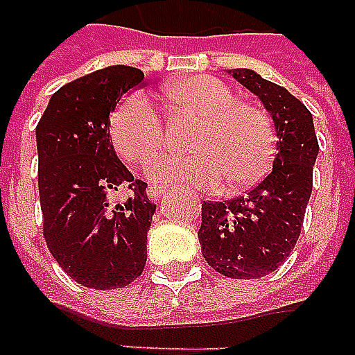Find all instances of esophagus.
<instances>
[{
	"label": "esophagus",
	"instance_id": "34e87169",
	"mask_svg": "<svg viewBox=\"0 0 355 355\" xmlns=\"http://www.w3.org/2000/svg\"><path fill=\"white\" fill-rule=\"evenodd\" d=\"M146 193H148V196L151 200H159L164 194V187H161V185H149Z\"/></svg>",
	"mask_w": 355,
	"mask_h": 355
}]
</instances>
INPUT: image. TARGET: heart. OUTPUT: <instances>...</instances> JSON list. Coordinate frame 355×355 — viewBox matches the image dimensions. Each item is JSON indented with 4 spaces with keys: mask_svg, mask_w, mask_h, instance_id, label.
<instances>
[{
    "mask_svg": "<svg viewBox=\"0 0 355 355\" xmlns=\"http://www.w3.org/2000/svg\"><path fill=\"white\" fill-rule=\"evenodd\" d=\"M166 97L181 116L200 119L191 137V155H162L148 175L157 183L185 181L234 189L257 183L275 155V132L269 116L252 103L238 101L223 80L209 74L181 78L166 87ZM110 138L117 155L129 164H144L164 149L166 129L144 93H130L112 110Z\"/></svg>",
    "mask_w": 355,
    "mask_h": 355,
    "instance_id": "1",
    "label": "heart"
}]
</instances>
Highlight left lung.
I'll return each mask as SVG.
<instances>
[{
  "label": "left lung",
  "mask_w": 355,
  "mask_h": 355,
  "mask_svg": "<svg viewBox=\"0 0 355 355\" xmlns=\"http://www.w3.org/2000/svg\"><path fill=\"white\" fill-rule=\"evenodd\" d=\"M228 73L252 92L273 117V170L243 196L202 204L198 239L206 262L230 279H258L275 271L294 250L313 193L318 155L313 114L286 87L250 69Z\"/></svg>",
  "instance_id": "obj_1"
}]
</instances>
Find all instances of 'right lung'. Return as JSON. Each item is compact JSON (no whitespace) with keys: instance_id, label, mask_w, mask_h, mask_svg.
Masks as SVG:
<instances>
[{"instance_id":"right-lung-1","label":"right lung","mask_w":355,"mask_h":355,"mask_svg":"<svg viewBox=\"0 0 355 355\" xmlns=\"http://www.w3.org/2000/svg\"><path fill=\"white\" fill-rule=\"evenodd\" d=\"M142 86L140 69L106 67L60 87L37 123L42 236L55 262L86 288L129 286L146 266L157 206L110 138V112ZM123 190L127 199L113 198Z\"/></svg>"}]
</instances>
